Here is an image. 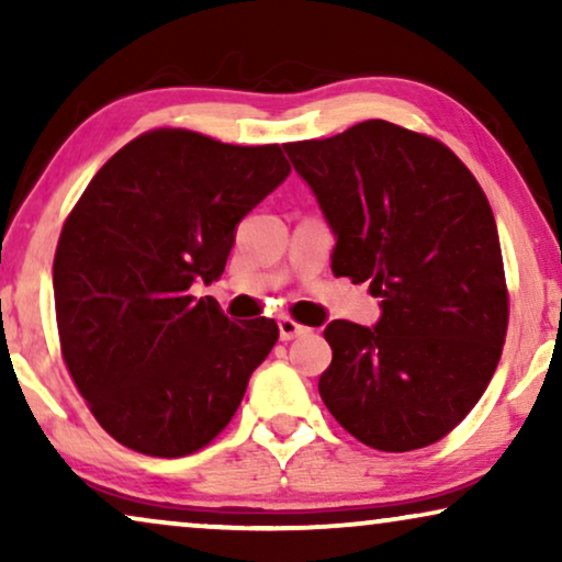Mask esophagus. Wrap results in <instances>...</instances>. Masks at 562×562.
<instances>
[{
    "label": "esophagus",
    "mask_w": 562,
    "mask_h": 562,
    "mask_svg": "<svg viewBox=\"0 0 562 562\" xmlns=\"http://www.w3.org/2000/svg\"><path fill=\"white\" fill-rule=\"evenodd\" d=\"M279 333H281V340H294V337L310 333V327L299 325V322L291 319V317H281L279 319Z\"/></svg>",
    "instance_id": "34e87169"
}]
</instances>
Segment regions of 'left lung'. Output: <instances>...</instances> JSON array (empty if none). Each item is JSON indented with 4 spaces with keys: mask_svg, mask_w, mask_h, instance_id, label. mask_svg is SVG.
<instances>
[{
    "mask_svg": "<svg viewBox=\"0 0 562 562\" xmlns=\"http://www.w3.org/2000/svg\"><path fill=\"white\" fill-rule=\"evenodd\" d=\"M337 235L333 273L371 283L381 319L329 322V414L368 448L409 452L479 404L509 327L502 245L481 183L437 137L366 120L283 145Z\"/></svg>",
    "mask_w": 562,
    "mask_h": 562,
    "instance_id": "obj_1",
    "label": "left lung"
}]
</instances>
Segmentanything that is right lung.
<instances>
[{
    "instance_id": "1",
    "label": "right lung",
    "mask_w": 562,
    "mask_h": 562,
    "mask_svg": "<svg viewBox=\"0 0 562 562\" xmlns=\"http://www.w3.org/2000/svg\"><path fill=\"white\" fill-rule=\"evenodd\" d=\"M289 171L281 145L158 127L83 189L53 258L58 340L89 412L120 445L183 458L235 417L279 325L229 322L191 286L220 279L237 222Z\"/></svg>"
}]
</instances>
